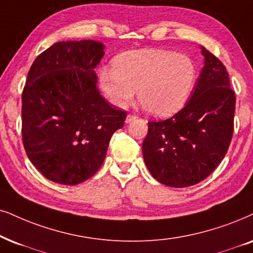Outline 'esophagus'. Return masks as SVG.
Wrapping results in <instances>:
<instances>
[{
    "label": "esophagus",
    "instance_id": "obj_1",
    "mask_svg": "<svg viewBox=\"0 0 253 253\" xmlns=\"http://www.w3.org/2000/svg\"><path fill=\"white\" fill-rule=\"evenodd\" d=\"M135 118H136V116H134V114H128V116H127L126 123H130V121H133Z\"/></svg>",
    "mask_w": 253,
    "mask_h": 253
}]
</instances>
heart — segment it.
I'll return each instance as SVG.
<instances>
[{
    "label": "heart",
    "instance_id": "b5f03b06",
    "mask_svg": "<svg viewBox=\"0 0 253 253\" xmlns=\"http://www.w3.org/2000/svg\"><path fill=\"white\" fill-rule=\"evenodd\" d=\"M193 58L171 50L141 49L121 53L112 70L100 72L105 94L118 107L127 106L137 89L147 113L167 117L184 106L197 82Z\"/></svg>",
    "mask_w": 253,
    "mask_h": 253
}]
</instances>
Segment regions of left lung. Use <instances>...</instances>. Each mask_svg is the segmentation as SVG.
<instances>
[{
    "label": "left lung",
    "instance_id": "8db88e82",
    "mask_svg": "<svg viewBox=\"0 0 253 253\" xmlns=\"http://www.w3.org/2000/svg\"><path fill=\"white\" fill-rule=\"evenodd\" d=\"M204 68L190 100L174 116L148 123L142 142L146 166L160 183L197 184L215 170L233 134L236 95L220 60L202 47Z\"/></svg>",
    "mask_w": 253,
    "mask_h": 253
}]
</instances>
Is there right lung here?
Masks as SVG:
<instances>
[{
    "mask_svg": "<svg viewBox=\"0 0 253 253\" xmlns=\"http://www.w3.org/2000/svg\"><path fill=\"white\" fill-rule=\"evenodd\" d=\"M94 41L59 42L35 59L22 93V140L47 180L75 185L92 177L127 113L99 93L94 68L104 56Z\"/></svg>",
    "mask_w": 253,
    "mask_h": 253,
    "instance_id": "add662e5",
    "label": "right lung"
}]
</instances>
